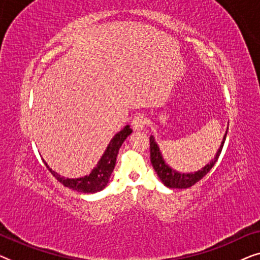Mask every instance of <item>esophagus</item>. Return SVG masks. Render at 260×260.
Returning a JSON list of instances; mask_svg holds the SVG:
<instances>
[{
    "mask_svg": "<svg viewBox=\"0 0 260 260\" xmlns=\"http://www.w3.org/2000/svg\"><path fill=\"white\" fill-rule=\"evenodd\" d=\"M147 124V119L143 115L138 113V115L134 116L133 120H131V126H133L134 130H142Z\"/></svg>",
    "mask_w": 260,
    "mask_h": 260,
    "instance_id": "esophagus-1",
    "label": "esophagus"
}]
</instances>
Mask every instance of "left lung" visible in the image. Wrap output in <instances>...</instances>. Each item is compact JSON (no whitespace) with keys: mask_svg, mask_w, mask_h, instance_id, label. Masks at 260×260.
I'll return each mask as SVG.
<instances>
[{"mask_svg":"<svg viewBox=\"0 0 260 260\" xmlns=\"http://www.w3.org/2000/svg\"><path fill=\"white\" fill-rule=\"evenodd\" d=\"M226 135L227 131L223 136V140L221 142V145H220L218 152H216L215 157L212 159L211 163H208L207 166H205L201 170H199L197 173H191V174H182V173H177L175 170H173L168 165H166V162L163 161L161 151H159L158 145L156 144L154 136H150V161L151 165L154 167L155 172L157 173V175L159 177V180L162 181L163 184L167 186L168 188H189L199 182L202 177L207 175V173L213 168V166L215 165V162L218 161L220 154H221L222 147L225 144V140H226Z\"/></svg>","mask_w":260,"mask_h":260,"instance_id":"obj_1","label":"left lung"}]
</instances>
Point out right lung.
<instances>
[{
    "label": "right lung",
    "instance_id": "right-lung-1",
    "mask_svg": "<svg viewBox=\"0 0 260 260\" xmlns=\"http://www.w3.org/2000/svg\"><path fill=\"white\" fill-rule=\"evenodd\" d=\"M131 133H133V130L130 129L129 125H126L123 130H120L118 134H116L115 137H113L111 142L109 143L108 148H106L104 155L102 156L101 159H99L97 167L92 170L90 175L80 177V179H65V177L60 176L58 173H55L54 170L49 168L47 163L45 161L44 163L48 168L49 172L52 173V175L65 187H69L73 190L81 191V193H97V191L104 189L106 184H108L110 176H111L113 169H115L116 158L117 155H118L120 145L123 144V142L125 141V138L129 136Z\"/></svg>",
    "mask_w": 260,
    "mask_h": 260
}]
</instances>
